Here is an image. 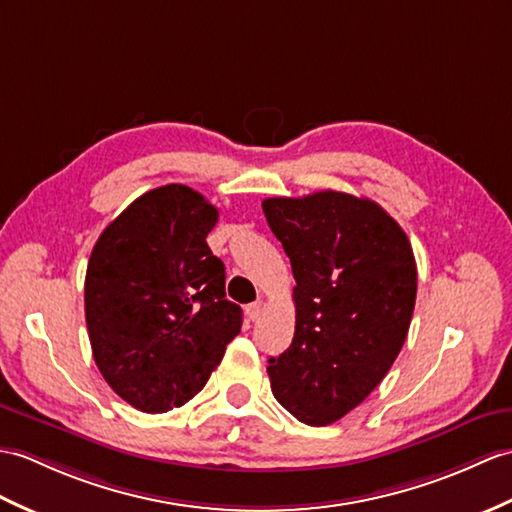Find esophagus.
<instances>
[{
	"label": "esophagus",
	"mask_w": 512,
	"mask_h": 512,
	"mask_svg": "<svg viewBox=\"0 0 512 512\" xmlns=\"http://www.w3.org/2000/svg\"><path fill=\"white\" fill-rule=\"evenodd\" d=\"M261 310H264V303H261V301H255L251 305H246L248 320H257L261 316Z\"/></svg>",
	"instance_id": "obj_1"
}]
</instances>
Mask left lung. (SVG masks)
I'll list each match as a JSON object with an SVG mask.
<instances>
[{
	"label": "left lung",
	"mask_w": 512,
	"mask_h": 512,
	"mask_svg": "<svg viewBox=\"0 0 512 512\" xmlns=\"http://www.w3.org/2000/svg\"><path fill=\"white\" fill-rule=\"evenodd\" d=\"M261 207L296 279L292 344L268 360L272 395L301 423L329 425L397 360L417 301V261L408 235L368 198L325 189Z\"/></svg>",
	"instance_id": "1"
}]
</instances>
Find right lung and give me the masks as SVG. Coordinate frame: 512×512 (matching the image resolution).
Instances as JSON below:
<instances>
[{
  "label": "right lung",
  "instance_id": "1",
  "mask_svg": "<svg viewBox=\"0 0 512 512\" xmlns=\"http://www.w3.org/2000/svg\"><path fill=\"white\" fill-rule=\"evenodd\" d=\"M216 222L205 196L170 183L130 202L93 246L85 279L93 360L141 412L198 395L242 329L224 264L207 246Z\"/></svg>",
  "mask_w": 512,
  "mask_h": 512
}]
</instances>
